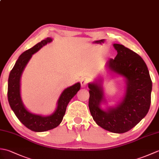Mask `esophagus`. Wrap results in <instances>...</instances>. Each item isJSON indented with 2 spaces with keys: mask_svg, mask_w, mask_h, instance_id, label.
Returning <instances> with one entry per match:
<instances>
[{
  "mask_svg": "<svg viewBox=\"0 0 159 159\" xmlns=\"http://www.w3.org/2000/svg\"><path fill=\"white\" fill-rule=\"evenodd\" d=\"M89 79L87 77H83L81 78V79H80V84H81V86L83 87L87 86V85L89 83Z\"/></svg>",
  "mask_w": 159,
  "mask_h": 159,
  "instance_id": "34e87169",
  "label": "esophagus"
}]
</instances>
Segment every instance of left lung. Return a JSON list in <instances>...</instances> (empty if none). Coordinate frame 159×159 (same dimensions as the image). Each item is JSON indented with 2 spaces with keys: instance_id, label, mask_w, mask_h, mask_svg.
<instances>
[{
  "instance_id": "8db88e82",
  "label": "left lung",
  "mask_w": 159,
  "mask_h": 159,
  "mask_svg": "<svg viewBox=\"0 0 159 159\" xmlns=\"http://www.w3.org/2000/svg\"><path fill=\"white\" fill-rule=\"evenodd\" d=\"M117 52L115 59L107 61L110 72L126 79V92L121 102L107 111L100 108L104 100L102 80L89 83V108L96 124L114 133L130 130L146 116L151 103L152 83L146 63L141 57L124 46L114 43Z\"/></svg>"
}]
</instances>
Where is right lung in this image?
Returning a JSON list of instances; mask_svg holds the SVG:
<instances>
[{"instance_id":"obj_1","label":"right lung","mask_w":159,"mask_h":159,"mask_svg":"<svg viewBox=\"0 0 159 159\" xmlns=\"http://www.w3.org/2000/svg\"><path fill=\"white\" fill-rule=\"evenodd\" d=\"M51 42V38H47L31 48L24 52L19 57L10 72L8 79L7 97L10 107L18 119L26 128L35 132H44L58 126L66 113L67 104L80 89V83H77L66 88L61 94L57 102V109L48 116L32 113L24 106L20 96V82L22 73L33 54L38 52L42 46Z\"/></svg>"}]
</instances>
